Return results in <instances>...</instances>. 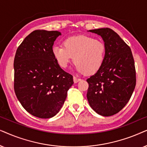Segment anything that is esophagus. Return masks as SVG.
Returning a JSON list of instances; mask_svg holds the SVG:
<instances>
[{"label": "esophagus", "instance_id": "esophagus-1", "mask_svg": "<svg viewBox=\"0 0 147 147\" xmlns=\"http://www.w3.org/2000/svg\"><path fill=\"white\" fill-rule=\"evenodd\" d=\"M81 79H79V78H77L76 77H73V81H74V83H78V82L81 81Z\"/></svg>", "mask_w": 147, "mask_h": 147}]
</instances>
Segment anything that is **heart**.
I'll use <instances>...</instances> for the list:
<instances>
[{
    "mask_svg": "<svg viewBox=\"0 0 147 147\" xmlns=\"http://www.w3.org/2000/svg\"><path fill=\"white\" fill-rule=\"evenodd\" d=\"M62 46L52 47L54 58L61 68H66L73 57L76 69L86 75L95 74L104 62L106 46L93 37L81 35L65 39Z\"/></svg>",
    "mask_w": 147,
    "mask_h": 147,
    "instance_id": "obj_1",
    "label": "heart"
}]
</instances>
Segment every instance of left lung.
<instances>
[{"label": "left lung", "mask_w": 147, "mask_h": 147, "mask_svg": "<svg viewBox=\"0 0 147 147\" xmlns=\"http://www.w3.org/2000/svg\"><path fill=\"white\" fill-rule=\"evenodd\" d=\"M88 31L102 38L106 46L104 62L94 75L87 79L89 105L103 116H111L124 108L136 86L134 60L130 47L109 28Z\"/></svg>", "instance_id": "1"}]
</instances>
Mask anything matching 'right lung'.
Wrapping results in <instances>:
<instances>
[{"instance_id":"right-lung-1","label":"right lung","mask_w":147,"mask_h":147,"mask_svg":"<svg viewBox=\"0 0 147 147\" xmlns=\"http://www.w3.org/2000/svg\"><path fill=\"white\" fill-rule=\"evenodd\" d=\"M58 31L36 30L18 47L14 59V90L25 110L40 118L59 112L74 83L52 54Z\"/></svg>"}]
</instances>
